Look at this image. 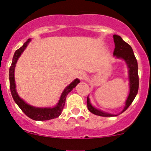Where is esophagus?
I'll use <instances>...</instances> for the list:
<instances>
[{"mask_svg": "<svg viewBox=\"0 0 151 151\" xmlns=\"http://www.w3.org/2000/svg\"><path fill=\"white\" fill-rule=\"evenodd\" d=\"M78 77H79V78L81 80H83L86 77V72H79V74H78Z\"/></svg>", "mask_w": 151, "mask_h": 151, "instance_id": "esophagus-1", "label": "esophagus"}]
</instances>
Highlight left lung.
Returning a JSON list of instances; mask_svg holds the SVG:
<instances>
[{"mask_svg":"<svg viewBox=\"0 0 151 151\" xmlns=\"http://www.w3.org/2000/svg\"><path fill=\"white\" fill-rule=\"evenodd\" d=\"M114 41L115 43V49L114 51V56H116L118 58H122L125 60L129 68V86H130V91L128 95L125 106L124 109L122 111H125L129 105L134 100L135 97L138 93L139 89V75H138V64L137 60L133 52L132 49L130 45L122 39L119 35H114ZM87 106L88 109L91 113L95 115L104 116V117H108V116H114L117 115H113V114H109L102 111L100 110H98L97 109L93 107L91 104L88 97L87 98Z\"/></svg>","mask_w":151,"mask_h":151,"instance_id":"8db88e82","label":"left lung"}]
</instances>
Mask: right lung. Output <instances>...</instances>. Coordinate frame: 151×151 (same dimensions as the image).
Wrapping results in <instances>:
<instances>
[{"mask_svg": "<svg viewBox=\"0 0 151 151\" xmlns=\"http://www.w3.org/2000/svg\"><path fill=\"white\" fill-rule=\"evenodd\" d=\"M30 41V39H28L27 41L24 44V45L19 49H17L15 51L14 56L12 58V62L11 64L10 68L9 70V87H10L11 94L14 102L17 103V105L19 106L21 109L24 113L26 114L28 117H29L31 119L35 120V121H48V120L53 119V118H58L59 116L62 113V111L63 109L65 103V100L67 95H68L70 91L77 86L78 83H79V80L76 79L74 81H72L69 86H68L64 91L63 92L61 96H60V100L58 104L53 108H35L33 106L28 105L26 104L24 101H23L17 94L16 91V86H15V81H14V68L16 65L17 60L19 58V56L22 54V53L24 51V49L26 48L28 44Z\"/></svg>", "mask_w": 151, "mask_h": 151, "instance_id": "add662e5", "label": "right lung"}]
</instances>
